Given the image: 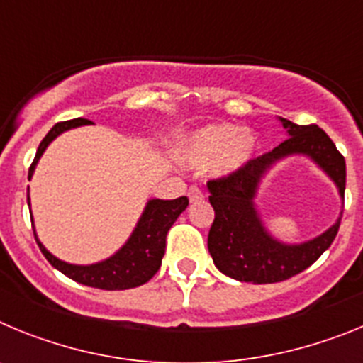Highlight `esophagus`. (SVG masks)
<instances>
[{
	"label": "esophagus",
	"instance_id": "34e87169",
	"mask_svg": "<svg viewBox=\"0 0 363 363\" xmlns=\"http://www.w3.org/2000/svg\"><path fill=\"white\" fill-rule=\"evenodd\" d=\"M189 200H191V203H196V201H201L203 200V194H201V191L198 187H191L189 189Z\"/></svg>",
	"mask_w": 363,
	"mask_h": 363
}]
</instances>
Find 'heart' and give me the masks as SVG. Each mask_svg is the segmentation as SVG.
<instances>
[{
  "mask_svg": "<svg viewBox=\"0 0 363 363\" xmlns=\"http://www.w3.org/2000/svg\"><path fill=\"white\" fill-rule=\"evenodd\" d=\"M255 152L256 138L251 130L214 123L201 127L185 140L182 160L191 169L211 165L216 174H230L251 162Z\"/></svg>",
  "mask_w": 363,
  "mask_h": 363,
  "instance_id": "obj_1",
  "label": "heart"
}]
</instances>
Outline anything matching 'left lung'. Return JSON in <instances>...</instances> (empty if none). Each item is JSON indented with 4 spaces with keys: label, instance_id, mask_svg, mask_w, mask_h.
Listing matches in <instances>:
<instances>
[{
    "label": "left lung",
    "instance_id": "obj_1",
    "mask_svg": "<svg viewBox=\"0 0 363 363\" xmlns=\"http://www.w3.org/2000/svg\"><path fill=\"white\" fill-rule=\"evenodd\" d=\"M280 123L287 140L233 174L207 184L214 209L207 240L213 262L223 274L247 284H277L306 271L331 247L342 220L338 216L325 233L301 243L280 242L265 229L255 200L264 176L281 160L307 156L335 182L342 201L345 192V160L331 138L318 125H296L285 118Z\"/></svg>",
    "mask_w": 363,
    "mask_h": 363
}]
</instances>
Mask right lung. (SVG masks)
<instances>
[{"label": "right lung", "mask_w": 363, "mask_h": 363, "mask_svg": "<svg viewBox=\"0 0 363 363\" xmlns=\"http://www.w3.org/2000/svg\"><path fill=\"white\" fill-rule=\"evenodd\" d=\"M89 123H91L89 120L76 118V120L62 121V123L54 125L52 129L49 130V134L43 138L40 147H38L36 158H34L30 169H28V179L32 178V174L36 171L38 162H40V158L43 156V152L47 150V147L50 145L52 140H56L65 130ZM27 201L28 207H30V196L28 194ZM187 196H179L176 200H158V198L149 200L129 240L114 255L108 256L107 259H101L98 264L91 265L69 264V262L56 258L38 240L36 229L34 227L32 229H34V238H36L40 251L43 252L45 258L49 259V264L52 267L62 271L70 280L105 291L133 289V287H138V285H143L145 281H149L158 272L160 265H162V258L165 255L167 233L172 227V223L178 220L179 214L187 209Z\"/></svg>", "instance_id": "1"}]
</instances>
